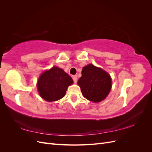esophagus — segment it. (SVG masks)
Segmentation results:
<instances>
[{"label": "esophagus", "mask_w": 152, "mask_h": 152, "mask_svg": "<svg viewBox=\"0 0 152 152\" xmlns=\"http://www.w3.org/2000/svg\"><path fill=\"white\" fill-rule=\"evenodd\" d=\"M72 79H73V82H74V83H77V75H73L72 77Z\"/></svg>", "instance_id": "esophagus-1"}]
</instances>
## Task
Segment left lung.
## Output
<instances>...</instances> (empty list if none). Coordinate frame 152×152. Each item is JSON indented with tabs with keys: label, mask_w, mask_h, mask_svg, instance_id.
<instances>
[{
	"label": "left lung",
	"mask_w": 152,
	"mask_h": 152,
	"mask_svg": "<svg viewBox=\"0 0 152 152\" xmlns=\"http://www.w3.org/2000/svg\"><path fill=\"white\" fill-rule=\"evenodd\" d=\"M78 84L84 98L93 102H100L111 90L112 79L102 68L88 65L82 68Z\"/></svg>",
	"instance_id": "1"
}]
</instances>
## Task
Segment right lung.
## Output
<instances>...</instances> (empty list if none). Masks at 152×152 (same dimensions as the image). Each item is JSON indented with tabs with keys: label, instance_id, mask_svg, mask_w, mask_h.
Returning a JSON list of instances; mask_svg holds the SVG:
<instances>
[{
	"label": "right lung",
	"instance_id": "add662e5",
	"mask_svg": "<svg viewBox=\"0 0 152 152\" xmlns=\"http://www.w3.org/2000/svg\"><path fill=\"white\" fill-rule=\"evenodd\" d=\"M72 84L70 76L62 69L54 66L40 75L37 88L39 94L44 99L55 102L64 97L68 86Z\"/></svg>",
	"mask_w": 152,
	"mask_h": 152
}]
</instances>
